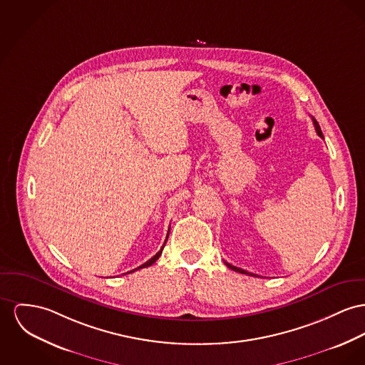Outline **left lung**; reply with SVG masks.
Instances as JSON below:
<instances>
[{
	"instance_id": "left-lung-1",
	"label": "left lung",
	"mask_w": 365,
	"mask_h": 365,
	"mask_svg": "<svg viewBox=\"0 0 365 365\" xmlns=\"http://www.w3.org/2000/svg\"><path fill=\"white\" fill-rule=\"evenodd\" d=\"M312 120H313V124H314V128H316L317 134L321 137V138H324V135H322V131H321V127H319V124L317 123L316 119L314 118H312ZM227 264V267L231 268V269H234V271H237V272H241V274H246V275H255V274H252V272H247V271H245L242 268L235 267V266H232V264H230V263H225ZM255 277H257V275H255Z\"/></svg>"
}]
</instances>
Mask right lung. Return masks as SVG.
Returning a JSON list of instances; mask_svg holds the SVG:
<instances>
[{"instance_id":"obj_1","label":"right lung","mask_w":365,"mask_h":365,"mask_svg":"<svg viewBox=\"0 0 365 365\" xmlns=\"http://www.w3.org/2000/svg\"><path fill=\"white\" fill-rule=\"evenodd\" d=\"M168 238H169V234H168ZM168 238H166V241H165V243H163V246L160 247V250H159V252H158V253H156L153 257H150V259H149L146 263H144L143 266L134 268V269H131V271H128V272H134V271H137V269H140V268H145L149 267V266H152V264H153V263H155V262H156V260L160 257V255H162V252H163V247H165V245H166V242H168ZM128 272H127V274H128Z\"/></svg>"}]
</instances>
